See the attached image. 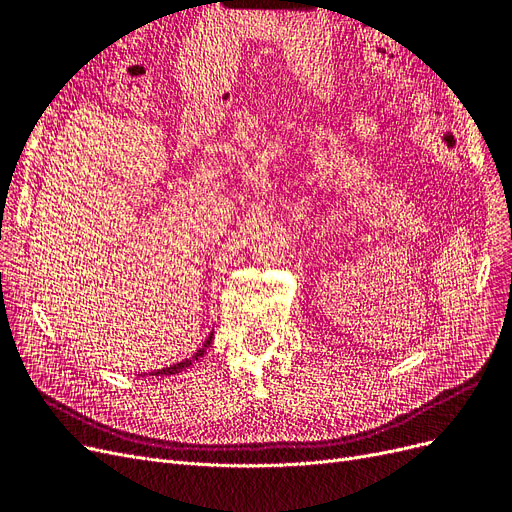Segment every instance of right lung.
I'll return each instance as SVG.
<instances>
[{
    "label": "right lung",
    "mask_w": 512,
    "mask_h": 512,
    "mask_svg": "<svg viewBox=\"0 0 512 512\" xmlns=\"http://www.w3.org/2000/svg\"><path fill=\"white\" fill-rule=\"evenodd\" d=\"M211 339H213V333L207 337V342H205V346L200 348V350H196V354L192 356V359H185V361H181V363H175V365H170V367H164V369H158V371H149V376H173V374H179V371H183L185 367H190L194 361H198L200 356H203L205 352H207V348L211 346ZM143 376V374H141Z\"/></svg>",
    "instance_id": "right-lung-1"
}]
</instances>
